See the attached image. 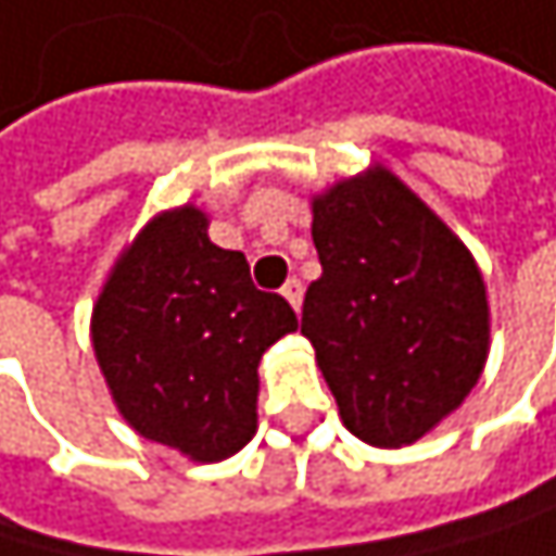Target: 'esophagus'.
I'll list each match as a JSON object with an SVG mask.
<instances>
[{
  "mask_svg": "<svg viewBox=\"0 0 556 556\" xmlns=\"http://www.w3.org/2000/svg\"><path fill=\"white\" fill-rule=\"evenodd\" d=\"M281 294L288 298V304H291V308L298 312V308H301V298H304V285H301L298 278H291V281H285Z\"/></svg>",
  "mask_w": 556,
  "mask_h": 556,
  "instance_id": "34e87169",
  "label": "esophagus"
}]
</instances>
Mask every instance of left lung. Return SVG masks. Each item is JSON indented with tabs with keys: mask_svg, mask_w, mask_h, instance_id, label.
<instances>
[{
	"mask_svg": "<svg viewBox=\"0 0 556 556\" xmlns=\"http://www.w3.org/2000/svg\"><path fill=\"white\" fill-rule=\"evenodd\" d=\"M321 278L301 334L344 428L371 447L434 431L484 375L491 304L470 248L381 162L312 195Z\"/></svg>",
	"mask_w": 556,
	"mask_h": 556,
	"instance_id": "left-lung-1",
	"label": "left lung"
}]
</instances>
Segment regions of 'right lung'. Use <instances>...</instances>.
I'll return each instance as SVG.
<instances>
[{"label":"right lung","mask_w":556,"mask_h":556,"mask_svg":"<svg viewBox=\"0 0 556 556\" xmlns=\"http://www.w3.org/2000/svg\"><path fill=\"white\" fill-rule=\"evenodd\" d=\"M294 328L291 304L252 285L244 255L218 248L191 202L122 248L89 325L125 425L195 464L255 438L262 354Z\"/></svg>","instance_id":"obj_1"}]
</instances>
